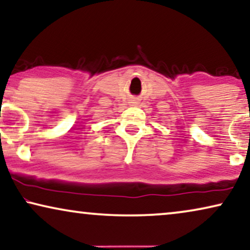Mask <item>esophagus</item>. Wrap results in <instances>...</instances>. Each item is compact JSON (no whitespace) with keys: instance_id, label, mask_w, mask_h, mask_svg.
I'll return each instance as SVG.
<instances>
[{"instance_id":"34e87169","label":"esophagus","mask_w":250,"mask_h":250,"mask_svg":"<svg viewBox=\"0 0 250 250\" xmlns=\"http://www.w3.org/2000/svg\"><path fill=\"white\" fill-rule=\"evenodd\" d=\"M132 104H136V102H132Z\"/></svg>"}]
</instances>
